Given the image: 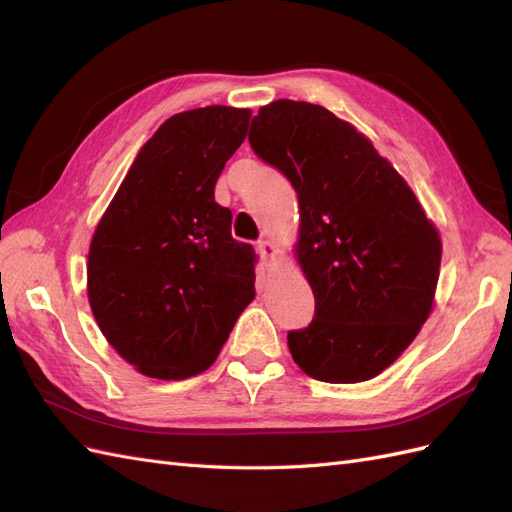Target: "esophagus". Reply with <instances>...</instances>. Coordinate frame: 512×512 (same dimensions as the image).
Returning <instances> with one entry per match:
<instances>
[{
	"instance_id": "esophagus-1",
	"label": "esophagus",
	"mask_w": 512,
	"mask_h": 512,
	"mask_svg": "<svg viewBox=\"0 0 512 512\" xmlns=\"http://www.w3.org/2000/svg\"><path fill=\"white\" fill-rule=\"evenodd\" d=\"M258 254L265 260L267 267H273L275 262V245L271 241H258Z\"/></svg>"
}]
</instances>
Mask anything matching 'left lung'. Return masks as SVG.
I'll list each match as a JSON object with an SVG mask.
<instances>
[{
	"label": "left lung",
	"instance_id": "8db88e82",
	"mask_svg": "<svg viewBox=\"0 0 512 512\" xmlns=\"http://www.w3.org/2000/svg\"><path fill=\"white\" fill-rule=\"evenodd\" d=\"M250 143L299 196L294 258L312 286V324L288 333L307 376L354 384L391 367L436 305L442 239L406 179L324 106H260Z\"/></svg>",
	"mask_w": 512,
	"mask_h": 512
}]
</instances>
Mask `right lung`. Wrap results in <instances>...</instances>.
Returning <instances> with one entry per match:
<instances>
[{"label":"right lung","instance_id":"obj_1","mask_svg":"<svg viewBox=\"0 0 512 512\" xmlns=\"http://www.w3.org/2000/svg\"><path fill=\"white\" fill-rule=\"evenodd\" d=\"M250 117L220 104L168 117L91 237L89 307L106 342L147 378L203 374L256 297V254L232 239V213L215 203Z\"/></svg>","mask_w":512,"mask_h":512}]
</instances>
